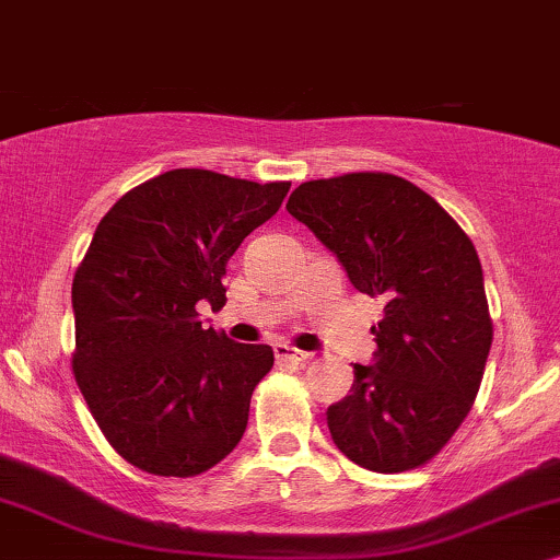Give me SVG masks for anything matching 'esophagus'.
I'll list each match as a JSON object with an SVG mask.
<instances>
[{"label":"esophagus","instance_id":"1","mask_svg":"<svg viewBox=\"0 0 560 560\" xmlns=\"http://www.w3.org/2000/svg\"><path fill=\"white\" fill-rule=\"evenodd\" d=\"M273 355L279 363H302L307 361L310 353L307 350H296L292 346H287V342H279V346H273Z\"/></svg>","mask_w":560,"mask_h":560}]
</instances>
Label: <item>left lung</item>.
Here are the masks:
<instances>
[{
    "instance_id": "8db88e82",
    "label": "left lung",
    "mask_w": 560,
    "mask_h": 560,
    "mask_svg": "<svg viewBox=\"0 0 560 560\" xmlns=\"http://www.w3.org/2000/svg\"><path fill=\"white\" fill-rule=\"evenodd\" d=\"M287 210L358 292L384 302L374 363H353L350 394L327 407L335 445L378 474L428 464L471 412L494 332L471 237L420 186L382 171L304 182Z\"/></svg>"
}]
</instances>
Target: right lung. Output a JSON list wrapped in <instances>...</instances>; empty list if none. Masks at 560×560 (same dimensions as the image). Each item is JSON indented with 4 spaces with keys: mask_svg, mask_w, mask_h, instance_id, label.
<instances>
[{
    "mask_svg": "<svg viewBox=\"0 0 560 560\" xmlns=\"http://www.w3.org/2000/svg\"><path fill=\"white\" fill-rule=\"evenodd\" d=\"M289 186L174 168L96 225L71 287L73 376L112 448L140 471L186 479L241 443L273 350L202 327L199 302H228L230 256Z\"/></svg>",
    "mask_w": 560,
    "mask_h": 560,
    "instance_id": "add662e5",
    "label": "right lung"
}]
</instances>
